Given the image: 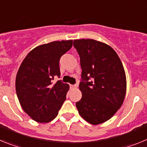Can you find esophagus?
<instances>
[{
    "instance_id": "34e87169",
    "label": "esophagus",
    "mask_w": 147,
    "mask_h": 147,
    "mask_svg": "<svg viewBox=\"0 0 147 147\" xmlns=\"http://www.w3.org/2000/svg\"><path fill=\"white\" fill-rule=\"evenodd\" d=\"M76 86H77V85H70V87H71V88H72V89H76Z\"/></svg>"
}]
</instances>
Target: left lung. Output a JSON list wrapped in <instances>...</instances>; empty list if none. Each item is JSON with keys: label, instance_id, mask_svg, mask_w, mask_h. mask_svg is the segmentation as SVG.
Wrapping results in <instances>:
<instances>
[{"label": "left lung", "instance_id": "8db88e82", "mask_svg": "<svg viewBox=\"0 0 147 147\" xmlns=\"http://www.w3.org/2000/svg\"><path fill=\"white\" fill-rule=\"evenodd\" d=\"M80 57L82 96L76 103L82 119L93 125L111 119L124 102L127 80L124 67L115 51L93 39L74 40Z\"/></svg>", "mask_w": 147, "mask_h": 147}]
</instances>
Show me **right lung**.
<instances>
[{"label": "right lung", "mask_w": 147, "mask_h": 147, "mask_svg": "<svg viewBox=\"0 0 147 147\" xmlns=\"http://www.w3.org/2000/svg\"><path fill=\"white\" fill-rule=\"evenodd\" d=\"M73 40L54 41L32 49L20 65L15 80L23 110L35 121L47 123L58 115L69 85L59 80V59L72 47Z\"/></svg>", "instance_id": "right-lung-1"}]
</instances>
